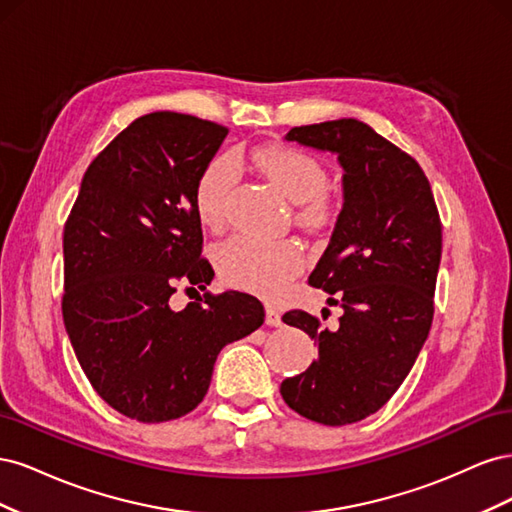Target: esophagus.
<instances>
[{"label":"esophagus","mask_w":512,"mask_h":512,"mask_svg":"<svg viewBox=\"0 0 512 512\" xmlns=\"http://www.w3.org/2000/svg\"><path fill=\"white\" fill-rule=\"evenodd\" d=\"M265 312H267V316H265V322L269 324V327H282V314L277 312L275 307L267 305V307H265Z\"/></svg>","instance_id":"obj_1"}]
</instances>
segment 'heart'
Wrapping results in <instances>:
<instances>
[{
	"label": "heart",
	"mask_w": 512,
	"mask_h": 512,
	"mask_svg": "<svg viewBox=\"0 0 512 512\" xmlns=\"http://www.w3.org/2000/svg\"><path fill=\"white\" fill-rule=\"evenodd\" d=\"M256 168L288 200L297 203V222L305 228L327 226L337 200L327 188L324 164L297 147L269 145L252 153ZM239 179V166L230 156L213 158L200 173L194 190L196 213L215 228L224 222L226 205ZM215 267L228 286L252 290L262 297H277L303 267L301 250L292 241L232 235L215 247Z\"/></svg>",
	"instance_id": "b5f03b06"
}]
</instances>
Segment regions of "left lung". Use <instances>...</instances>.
<instances>
[{
  "mask_svg": "<svg viewBox=\"0 0 512 512\" xmlns=\"http://www.w3.org/2000/svg\"><path fill=\"white\" fill-rule=\"evenodd\" d=\"M286 141L337 153L344 168V209L309 275L314 288L337 294L344 314L337 331L303 309L284 314L318 344V359L280 393L309 421L348 425L393 397L425 344L442 222L423 168L367 123H312L292 128Z\"/></svg>",
  "mask_w": 512,
  "mask_h": 512,
  "instance_id": "left-lung-1",
  "label": "left lung"
}]
</instances>
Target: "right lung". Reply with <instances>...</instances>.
I'll return each instance as SVG.
<instances>
[{
  "instance_id": "add662e5",
  "label": "right lung",
  "mask_w": 512,
  "mask_h": 512,
  "mask_svg": "<svg viewBox=\"0 0 512 512\" xmlns=\"http://www.w3.org/2000/svg\"><path fill=\"white\" fill-rule=\"evenodd\" d=\"M228 128L170 111L134 119L89 164L64 226L61 314L87 380L141 423L192 412L220 350L265 322L252 294L205 292L181 312L179 284L205 290L196 181Z\"/></svg>"
}]
</instances>
